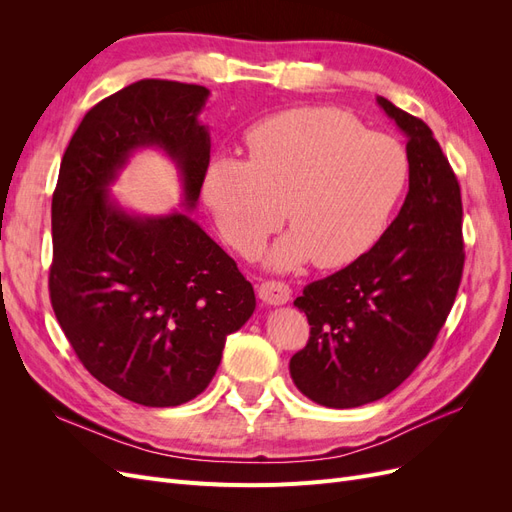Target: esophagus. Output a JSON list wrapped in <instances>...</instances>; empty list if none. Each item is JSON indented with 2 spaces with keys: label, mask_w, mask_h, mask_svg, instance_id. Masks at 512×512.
Returning <instances> with one entry per match:
<instances>
[{
  "label": "esophagus",
  "mask_w": 512,
  "mask_h": 512,
  "mask_svg": "<svg viewBox=\"0 0 512 512\" xmlns=\"http://www.w3.org/2000/svg\"><path fill=\"white\" fill-rule=\"evenodd\" d=\"M258 299L267 305H284L290 299V288L284 282H262L258 288Z\"/></svg>",
  "instance_id": "34e87169"
}]
</instances>
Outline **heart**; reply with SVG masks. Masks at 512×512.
<instances>
[{
	"mask_svg": "<svg viewBox=\"0 0 512 512\" xmlns=\"http://www.w3.org/2000/svg\"><path fill=\"white\" fill-rule=\"evenodd\" d=\"M245 149L247 162H209L203 200L243 256L258 254L286 207L292 228L267 256L275 271L312 258L320 269L359 260L389 228L410 175L408 153L395 138L329 106L292 108L256 123Z\"/></svg>",
	"mask_w": 512,
	"mask_h": 512,
	"instance_id": "obj_1",
	"label": "heart"
}]
</instances>
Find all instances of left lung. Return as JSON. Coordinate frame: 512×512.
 <instances>
[{
    "mask_svg": "<svg viewBox=\"0 0 512 512\" xmlns=\"http://www.w3.org/2000/svg\"><path fill=\"white\" fill-rule=\"evenodd\" d=\"M406 134L410 185L380 241L303 288L309 342L290 359L297 389L320 406L359 408L395 391L429 354L463 271L461 192L425 121L378 96Z\"/></svg>",
    "mask_w": 512,
    "mask_h": 512,
    "instance_id": "left-lung-1",
    "label": "left lung"
}]
</instances>
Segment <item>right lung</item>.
I'll use <instances>...</instances> for the list:
<instances>
[{
    "mask_svg": "<svg viewBox=\"0 0 512 512\" xmlns=\"http://www.w3.org/2000/svg\"><path fill=\"white\" fill-rule=\"evenodd\" d=\"M203 85L147 79L104 98L83 117L53 194L55 316L85 369L117 395L173 408L203 393L226 335L256 309L252 284L192 220L211 136L198 115ZM176 164L182 209L132 214L110 194L138 148Z\"/></svg>",
    "mask_w": 512,
    "mask_h": 512,
    "instance_id": "add662e5",
    "label": "right lung"
}]
</instances>
